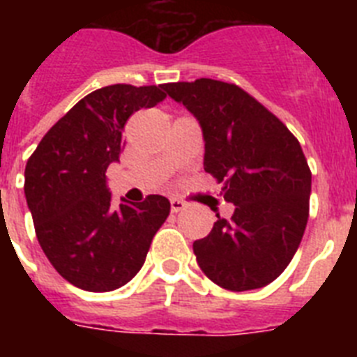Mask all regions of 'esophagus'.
I'll list each match as a JSON object with an SVG mask.
<instances>
[{"label": "esophagus", "mask_w": 357, "mask_h": 357, "mask_svg": "<svg viewBox=\"0 0 357 357\" xmlns=\"http://www.w3.org/2000/svg\"><path fill=\"white\" fill-rule=\"evenodd\" d=\"M169 204H172V213H182V211L185 209V204L182 200H178V198H172V202H169Z\"/></svg>", "instance_id": "esophagus-1"}]
</instances>
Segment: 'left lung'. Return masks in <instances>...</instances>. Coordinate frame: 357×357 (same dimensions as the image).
<instances>
[{
  "instance_id": "8db88e82",
  "label": "left lung",
  "mask_w": 357,
  "mask_h": 357,
  "mask_svg": "<svg viewBox=\"0 0 357 357\" xmlns=\"http://www.w3.org/2000/svg\"><path fill=\"white\" fill-rule=\"evenodd\" d=\"M200 123L204 169L223 182L232 218L218 216L193 243L198 266L214 284L247 291L284 272L309 216L311 172L301 143L279 118L241 87L200 78L164 84Z\"/></svg>"
}]
</instances>
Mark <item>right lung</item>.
<instances>
[{
  "mask_svg": "<svg viewBox=\"0 0 357 357\" xmlns=\"http://www.w3.org/2000/svg\"><path fill=\"white\" fill-rule=\"evenodd\" d=\"M164 85H107L82 98L53 125L24 168V197L39 245L68 282L112 291L135 277L169 200H110L105 172L119 162L123 128L134 112L166 98Z\"/></svg>",
  "mask_w": 357,
  "mask_h": 357,
  "instance_id": "1",
  "label": "right lung"
}]
</instances>
